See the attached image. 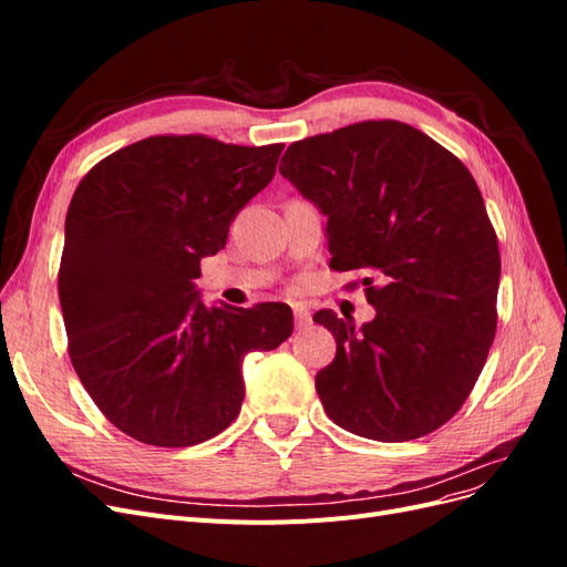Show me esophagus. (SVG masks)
<instances>
[{"label": "esophagus", "mask_w": 567, "mask_h": 567, "mask_svg": "<svg viewBox=\"0 0 567 567\" xmlns=\"http://www.w3.org/2000/svg\"><path fill=\"white\" fill-rule=\"evenodd\" d=\"M293 315H296V326H298V329H307V326L312 323L310 307H307L305 302H296L293 305Z\"/></svg>", "instance_id": "esophagus-1"}]
</instances>
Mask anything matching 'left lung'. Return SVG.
Masks as SVG:
<instances>
[{
    "label": "left lung",
    "mask_w": 567,
    "mask_h": 567,
    "mask_svg": "<svg viewBox=\"0 0 567 567\" xmlns=\"http://www.w3.org/2000/svg\"><path fill=\"white\" fill-rule=\"evenodd\" d=\"M279 173L326 217L331 267L367 274L375 307L362 329L315 315L336 338L315 379L326 416L379 442L437 431L466 402L496 331L499 244L473 175L398 120L290 144Z\"/></svg>",
    "instance_id": "1"
}]
</instances>
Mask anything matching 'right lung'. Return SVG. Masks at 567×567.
<instances>
[{
  "mask_svg": "<svg viewBox=\"0 0 567 567\" xmlns=\"http://www.w3.org/2000/svg\"><path fill=\"white\" fill-rule=\"evenodd\" d=\"M281 151L148 136L75 188L59 271L68 352L90 398L130 437L192 447L219 435L241 411L244 357L293 333L288 305L208 307L194 281L271 182Z\"/></svg>",
  "mask_w": 567,
  "mask_h": 567,
  "instance_id": "add662e5",
  "label": "right lung"
}]
</instances>
